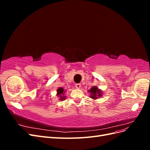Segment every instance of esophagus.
Segmentation results:
<instances>
[{
  "label": "esophagus",
  "mask_w": 150,
  "mask_h": 150,
  "mask_svg": "<svg viewBox=\"0 0 150 150\" xmlns=\"http://www.w3.org/2000/svg\"><path fill=\"white\" fill-rule=\"evenodd\" d=\"M75 86L76 88H80L81 87V84L80 83H77V84H76Z\"/></svg>",
  "instance_id": "34e87169"
}]
</instances>
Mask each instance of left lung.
Returning a JSON list of instances; mask_svg holds the SVG:
<instances>
[{"label": "left lung", "instance_id": "left-lung-1", "mask_svg": "<svg viewBox=\"0 0 150 150\" xmlns=\"http://www.w3.org/2000/svg\"><path fill=\"white\" fill-rule=\"evenodd\" d=\"M89 93H91L92 94V96H91V98L94 99H96L98 98V97H101V91L99 90L96 86H94V87L91 89L89 91Z\"/></svg>", "mask_w": 150, "mask_h": 150}]
</instances>
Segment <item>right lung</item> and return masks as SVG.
<instances>
[{
    "label": "right lung",
    "instance_id": "add662e5",
    "mask_svg": "<svg viewBox=\"0 0 150 150\" xmlns=\"http://www.w3.org/2000/svg\"><path fill=\"white\" fill-rule=\"evenodd\" d=\"M63 93H64V89H63L62 88H60L57 89V95L58 96H60L61 100H64V99H65V98L64 96H62Z\"/></svg>",
    "mask_w": 150,
    "mask_h": 150
}]
</instances>
